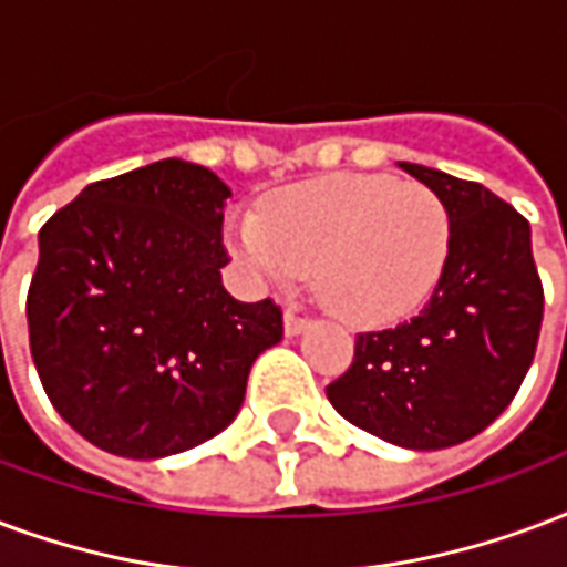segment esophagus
Returning a JSON list of instances; mask_svg holds the SVG:
<instances>
[{
	"mask_svg": "<svg viewBox=\"0 0 567 567\" xmlns=\"http://www.w3.org/2000/svg\"><path fill=\"white\" fill-rule=\"evenodd\" d=\"M306 327H309V318L300 316L297 309H285V333H288V337H297V333H303Z\"/></svg>",
	"mask_w": 567,
	"mask_h": 567,
	"instance_id": "1",
	"label": "esophagus"
}]
</instances>
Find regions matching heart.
<instances>
[{
    "mask_svg": "<svg viewBox=\"0 0 567 567\" xmlns=\"http://www.w3.org/2000/svg\"><path fill=\"white\" fill-rule=\"evenodd\" d=\"M451 213L433 188L384 174H330L272 195L261 216H234L243 267L272 285L316 270L327 309L367 327L414 316L451 258Z\"/></svg>",
    "mask_w": 567,
    "mask_h": 567,
    "instance_id": "heart-1",
    "label": "heart"
}]
</instances>
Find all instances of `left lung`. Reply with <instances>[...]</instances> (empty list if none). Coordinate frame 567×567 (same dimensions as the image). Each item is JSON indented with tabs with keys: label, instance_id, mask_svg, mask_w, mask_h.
<instances>
[{
	"label": "left lung",
	"instance_id": "8db88e82",
	"mask_svg": "<svg viewBox=\"0 0 567 567\" xmlns=\"http://www.w3.org/2000/svg\"><path fill=\"white\" fill-rule=\"evenodd\" d=\"M451 213V258L421 316L354 339L327 384L348 423L384 442L439 451L472 439L517 396L535 358L544 285L529 221L472 179L400 162Z\"/></svg>",
	"mask_w": 567,
	"mask_h": 567
}]
</instances>
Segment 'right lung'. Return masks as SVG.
Here are the masks:
<instances>
[{
    "instance_id": "1",
    "label": "right lung",
    "mask_w": 567,
    "mask_h": 567,
    "mask_svg": "<svg viewBox=\"0 0 567 567\" xmlns=\"http://www.w3.org/2000/svg\"><path fill=\"white\" fill-rule=\"evenodd\" d=\"M228 198L213 171L165 158L90 183L38 230L29 351L62 421L107 454L158 460L219 435L282 339L270 297L221 285Z\"/></svg>"
}]
</instances>
